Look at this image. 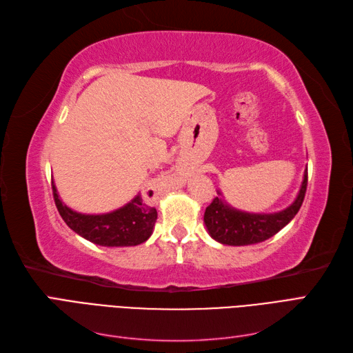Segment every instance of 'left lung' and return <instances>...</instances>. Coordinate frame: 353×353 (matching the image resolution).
I'll list each match as a JSON object with an SVG mask.
<instances>
[{"instance_id":"1","label":"left lung","mask_w":353,"mask_h":353,"mask_svg":"<svg viewBox=\"0 0 353 353\" xmlns=\"http://www.w3.org/2000/svg\"><path fill=\"white\" fill-rule=\"evenodd\" d=\"M307 185V168L297 197L290 206L275 213H249L231 208L215 197L205 212V225L212 239L221 244L248 245L271 239L283 230L301 209ZM221 196V193H218Z\"/></svg>"}]
</instances>
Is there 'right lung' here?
I'll use <instances>...</instances> for the list:
<instances>
[{"label": "right lung", "mask_w": 353, "mask_h": 353, "mask_svg": "<svg viewBox=\"0 0 353 353\" xmlns=\"http://www.w3.org/2000/svg\"><path fill=\"white\" fill-rule=\"evenodd\" d=\"M52 196L60 216L81 237L105 248L138 245L152 236L157 219V210L138 193L125 206L101 215H85L68 208L59 197L54 183Z\"/></svg>", "instance_id": "1"}]
</instances>
